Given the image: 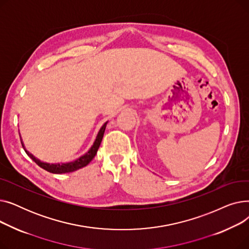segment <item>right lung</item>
<instances>
[{"instance_id":"add662e5","label":"right lung","mask_w":249,"mask_h":249,"mask_svg":"<svg viewBox=\"0 0 249 249\" xmlns=\"http://www.w3.org/2000/svg\"><path fill=\"white\" fill-rule=\"evenodd\" d=\"M107 122H105L102 127L100 128L99 132L96 136V139L94 141L93 144H91V146L89 147V149L83 155H81L80 158H77L76 160H72V161H70V162H57V163H48V162H43L41 161L40 160L36 159L35 156L33 154H31L29 151L26 150L24 144H23V141L21 139V142H22V146L25 150V152L28 154L29 158L36 162L37 165L40 166L41 168L45 169V171L51 173V174H57V175H60V174H68V173H72V172H75L77 171V169H80L86 165H88L91 160H93V159L95 158V155L97 154V151L100 147V144L102 142V139H103V136H104V133H105V129H106V126H107Z\"/></svg>"}]
</instances>
